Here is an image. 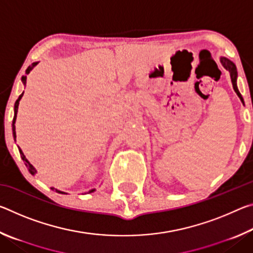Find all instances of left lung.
Segmentation results:
<instances>
[{
  "label": "left lung",
  "mask_w": 253,
  "mask_h": 253,
  "mask_svg": "<svg viewBox=\"0 0 253 253\" xmlns=\"http://www.w3.org/2000/svg\"><path fill=\"white\" fill-rule=\"evenodd\" d=\"M220 62L221 65L224 67V69L228 70L230 72V77H231V81H232V85H233V89L234 91L237 92V95L239 96L240 99H241L242 104L245 105V101H243V98L241 96V93L239 92V89L237 87V78H238V71H237V66L234 65V63L231 61V60H229L228 58L225 57H221L220 58ZM253 104V102H252Z\"/></svg>",
  "instance_id": "left-lung-1"
}]
</instances>
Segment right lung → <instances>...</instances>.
<instances>
[{"instance_id":"right-lung-1","label":"right lung","mask_w":253,"mask_h":253,"mask_svg":"<svg viewBox=\"0 0 253 253\" xmlns=\"http://www.w3.org/2000/svg\"><path fill=\"white\" fill-rule=\"evenodd\" d=\"M38 63L39 62H33L31 66H29L28 67V69L25 70V74H30V71H31L34 67H36ZM21 80H22V84L25 85V83H27V76H22V78H21ZM22 96H23V92H22V95H20L19 96V98L18 99H16V101H15V104H14V117H13V122H12V130H13V137H14V139H15V137H16V135H15V126H14V124H15V121H16V113H18V107H19V101L21 100V98H22ZM20 151V155H21V158H22V161L24 162V164H25V166H27L28 168V169H29V172H30V174L31 175H36V173H37V169L33 168V165L31 164V163H30L28 160H27V157L24 156V154L22 153V151H21V149H19ZM51 190L52 191H55L57 192V193H60V194H68V193H66V192H63V191H60V190H58V188H54V187H51ZM96 190L95 188H91L90 191L88 192V193H92V192H95ZM85 194V193H84Z\"/></svg>"}]
</instances>
